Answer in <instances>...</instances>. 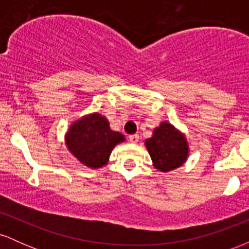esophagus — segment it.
<instances>
[{
	"label": "esophagus",
	"instance_id": "obj_1",
	"mask_svg": "<svg viewBox=\"0 0 249 249\" xmlns=\"http://www.w3.org/2000/svg\"><path fill=\"white\" fill-rule=\"evenodd\" d=\"M128 141L136 144L139 142V134H131V136H128Z\"/></svg>",
	"mask_w": 249,
	"mask_h": 249
}]
</instances>
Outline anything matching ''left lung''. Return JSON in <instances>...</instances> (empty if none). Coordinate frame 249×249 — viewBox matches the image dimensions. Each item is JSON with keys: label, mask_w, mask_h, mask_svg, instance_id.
I'll use <instances>...</instances> for the list:
<instances>
[{"label": "left lung", "mask_w": 249, "mask_h": 249, "mask_svg": "<svg viewBox=\"0 0 249 249\" xmlns=\"http://www.w3.org/2000/svg\"><path fill=\"white\" fill-rule=\"evenodd\" d=\"M145 145L152 158L153 166L162 172L181 166L187 158L186 139L168 123H161Z\"/></svg>", "instance_id": "obj_1"}]
</instances>
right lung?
Segmentation results:
<instances>
[{"mask_svg":"<svg viewBox=\"0 0 249 249\" xmlns=\"http://www.w3.org/2000/svg\"><path fill=\"white\" fill-rule=\"evenodd\" d=\"M124 139L123 134L111 130L107 118L99 113L79 119L67 133L70 152L90 168L107 164L112 148Z\"/></svg>","mask_w":249,"mask_h":249,"instance_id":"add662e5","label":"right lung"}]
</instances>
